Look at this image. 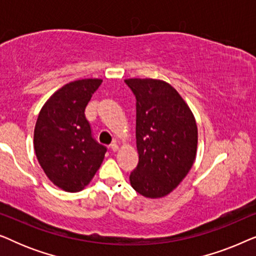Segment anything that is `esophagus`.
I'll use <instances>...</instances> for the list:
<instances>
[{
	"instance_id": "obj_1",
	"label": "esophagus",
	"mask_w": 256,
	"mask_h": 256,
	"mask_svg": "<svg viewBox=\"0 0 256 256\" xmlns=\"http://www.w3.org/2000/svg\"><path fill=\"white\" fill-rule=\"evenodd\" d=\"M110 149L113 150L114 152H118V143H113V144H110Z\"/></svg>"
}]
</instances>
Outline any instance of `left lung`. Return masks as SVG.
Segmentation results:
<instances>
[{"mask_svg":"<svg viewBox=\"0 0 256 256\" xmlns=\"http://www.w3.org/2000/svg\"><path fill=\"white\" fill-rule=\"evenodd\" d=\"M136 96L138 164L130 185L146 198L166 197L186 176L196 160L198 129L190 107L170 84L126 79Z\"/></svg>","mask_w":256,"mask_h":256,"instance_id":"8db88e82","label":"left lung"}]
</instances>
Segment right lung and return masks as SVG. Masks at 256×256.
<instances>
[{"label": "right lung", "mask_w": 256, "mask_h": 256, "mask_svg": "<svg viewBox=\"0 0 256 256\" xmlns=\"http://www.w3.org/2000/svg\"><path fill=\"white\" fill-rule=\"evenodd\" d=\"M102 79L66 84L48 98L38 114L34 148L42 169L56 186L79 192L102 163L106 146L92 138L85 108Z\"/></svg>", "instance_id": "right-lung-1"}]
</instances>
